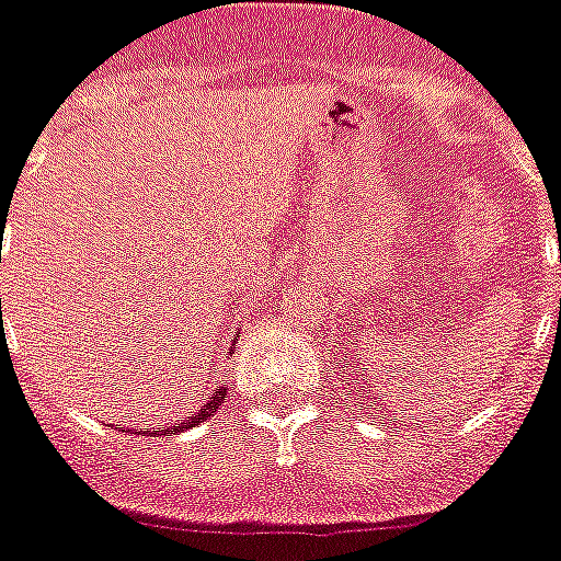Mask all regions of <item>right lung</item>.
<instances>
[{"instance_id":"right-lung-1","label":"right lung","mask_w":561,"mask_h":561,"mask_svg":"<svg viewBox=\"0 0 561 561\" xmlns=\"http://www.w3.org/2000/svg\"><path fill=\"white\" fill-rule=\"evenodd\" d=\"M238 335H240V332H238ZM224 401H226V383H224V387H220V390L211 392V398H208L206 404H203L201 410H197V413H194V415H186V419H180L178 424H174V427L140 430V436H142V433H148V436H165V433H183V430H188V427H197L201 421L211 419V415H215L217 410H220V404H224Z\"/></svg>"}]
</instances>
